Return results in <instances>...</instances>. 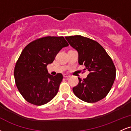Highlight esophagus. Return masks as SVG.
Segmentation results:
<instances>
[{"label":"esophagus","mask_w":131,"mask_h":131,"mask_svg":"<svg viewBox=\"0 0 131 131\" xmlns=\"http://www.w3.org/2000/svg\"><path fill=\"white\" fill-rule=\"evenodd\" d=\"M63 77L65 78H69L70 77V75H68V74H63Z\"/></svg>","instance_id":"34e87169"}]
</instances>
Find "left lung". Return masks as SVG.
<instances>
[{"label":"left lung","mask_w":131,"mask_h":131,"mask_svg":"<svg viewBox=\"0 0 131 131\" xmlns=\"http://www.w3.org/2000/svg\"><path fill=\"white\" fill-rule=\"evenodd\" d=\"M78 53V62L89 72L88 77L78 78L79 83L73 88L76 97L88 103L105 98L116 78V68L112 58L100 43L81 36L65 37Z\"/></svg>","instance_id":"left-lung-1"}]
</instances>
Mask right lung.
<instances>
[{
    "instance_id": "right-lung-1",
    "label": "right lung",
    "mask_w": 131,
    "mask_h": 131,
    "mask_svg": "<svg viewBox=\"0 0 131 131\" xmlns=\"http://www.w3.org/2000/svg\"><path fill=\"white\" fill-rule=\"evenodd\" d=\"M68 46L63 37L47 36L31 42L22 51L14 70L18 89L30 103L42 105L58 93L63 75L52 76L47 66L53 62L62 48Z\"/></svg>"
}]
</instances>
